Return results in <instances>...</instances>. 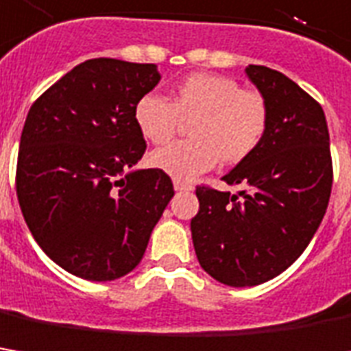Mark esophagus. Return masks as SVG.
Returning a JSON list of instances; mask_svg holds the SVG:
<instances>
[{
    "label": "esophagus",
    "mask_w": 351,
    "mask_h": 351,
    "mask_svg": "<svg viewBox=\"0 0 351 351\" xmlns=\"http://www.w3.org/2000/svg\"><path fill=\"white\" fill-rule=\"evenodd\" d=\"M173 189H176V191H193V185L191 183H187V181L173 180Z\"/></svg>",
    "instance_id": "34e87169"
}]
</instances>
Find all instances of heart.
<instances>
[{"mask_svg":"<svg viewBox=\"0 0 351 351\" xmlns=\"http://www.w3.org/2000/svg\"><path fill=\"white\" fill-rule=\"evenodd\" d=\"M135 123L152 145H164L189 125V141L168 145L150 154V164L176 180H193L222 160L236 166L249 158L269 129V102L257 90L224 75L195 73L181 79L170 102L145 94L135 104Z\"/></svg>","mask_w":351,"mask_h":351,"instance_id":"1","label":"heart"}]
</instances>
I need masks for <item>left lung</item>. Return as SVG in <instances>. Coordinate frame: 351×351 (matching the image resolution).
<instances>
[{
  "label": "left lung",
  "mask_w": 351,
  "mask_h": 351,
  "mask_svg": "<svg viewBox=\"0 0 351 351\" xmlns=\"http://www.w3.org/2000/svg\"><path fill=\"white\" fill-rule=\"evenodd\" d=\"M269 102L258 148L222 180L241 191L199 185L191 220L197 258L226 286H257L291 267L323 220L332 189L328 127L321 104L280 71L245 69Z\"/></svg>",
  "instance_id": "left-lung-1"
}]
</instances>
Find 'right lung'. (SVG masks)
Returning <instances> with one entry per match:
<instances>
[{"mask_svg":"<svg viewBox=\"0 0 351 351\" xmlns=\"http://www.w3.org/2000/svg\"><path fill=\"white\" fill-rule=\"evenodd\" d=\"M160 81L154 63L96 58L32 104L16 158L30 234L61 269L94 282L125 276L173 197L162 170H133L147 143L135 104Z\"/></svg>","mask_w":351,"mask_h":351,"instance_id":"right-lung-1","label":"right lung"}]
</instances>
